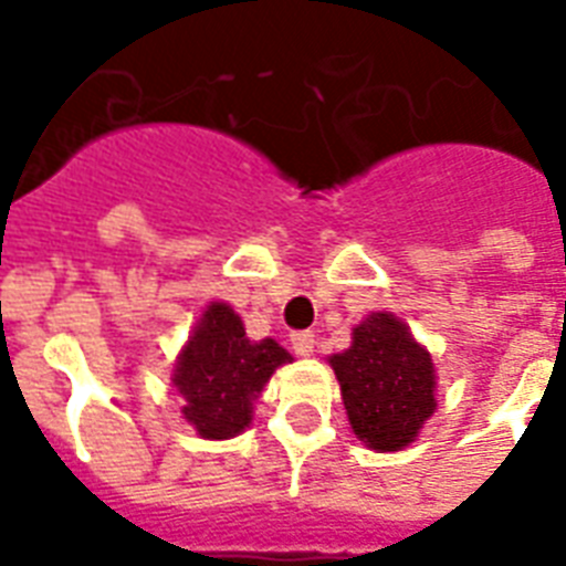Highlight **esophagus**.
Here are the masks:
<instances>
[{"label": "esophagus", "mask_w": 566, "mask_h": 566, "mask_svg": "<svg viewBox=\"0 0 566 566\" xmlns=\"http://www.w3.org/2000/svg\"><path fill=\"white\" fill-rule=\"evenodd\" d=\"M291 346L296 355H311L317 346V337H314V332H293Z\"/></svg>", "instance_id": "esophagus-1"}]
</instances>
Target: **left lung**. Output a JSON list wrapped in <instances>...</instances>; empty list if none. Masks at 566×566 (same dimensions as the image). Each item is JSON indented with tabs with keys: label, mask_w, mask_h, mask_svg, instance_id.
<instances>
[{
	"label": "left lung",
	"mask_w": 566,
	"mask_h": 566,
	"mask_svg": "<svg viewBox=\"0 0 566 566\" xmlns=\"http://www.w3.org/2000/svg\"><path fill=\"white\" fill-rule=\"evenodd\" d=\"M353 431L370 449L408 447L434 411L431 355L387 311L353 332V346L332 355Z\"/></svg>",
	"instance_id": "obj_1"
}]
</instances>
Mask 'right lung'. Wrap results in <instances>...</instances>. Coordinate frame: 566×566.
Wrapping results in <instances>:
<instances>
[{"mask_svg": "<svg viewBox=\"0 0 566 566\" xmlns=\"http://www.w3.org/2000/svg\"><path fill=\"white\" fill-rule=\"evenodd\" d=\"M291 361L275 340H249L229 305L213 302L185 346L172 385L185 396V420L202 438L226 440L247 429L252 399L264 390L275 367Z\"/></svg>", "mask_w": 566, "mask_h": 566, "instance_id": "right-lung-1", "label": "right lung"}]
</instances>
